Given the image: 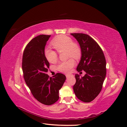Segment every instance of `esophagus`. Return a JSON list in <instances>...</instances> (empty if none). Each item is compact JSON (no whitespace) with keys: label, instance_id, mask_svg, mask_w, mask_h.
Listing matches in <instances>:
<instances>
[{"label":"esophagus","instance_id":"34e87169","mask_svg":"<svg viewBox=\"0 0 127 127\" xmlns=\"http://www.w3.org/2000/svg\"><path fill=\"white\" fill-rule=\"evenodd\" d=\"M65 76H66V78H69V77L73 76V75H72V74H66Z\"/></svg>","mask_w":127,"mask_h":127}]
</instances>
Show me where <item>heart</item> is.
<instances>
[{
    "label": "heart",
    "instance_id": "obj_1",
    "mask_svg": "<svg viewBox=\"0 0 127 127\" xmlns=\"http://www.w3.org/2000/svg\"><path fill=\"white\" fill-rule=\"evenodd\" d=\"M51 44L58 52L66 51V55L68 57L79 59L81 56V50L78 46L74 44L72 39L66 35H60L54 39ZM45 58L50 63H55L57 60L58 55L55 51L49 47L45 48L44 50ZM75 65V62L72 59L61 62L57 66L59 71L68 73L70 72Z\"/></svg>",
    "mask_w": 127,
    "mask_h": 127
}]
</instances>
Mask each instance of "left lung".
Masks as SVG:
<instances>
[{
	"mask_svg": "<svg viewBox=\"0 0 127 127\" xmlns=\"http://www.w3.org/2000/svg\"><path fill=\"white\" fill-rule=\"evenodd\" d=\"M71 35L79 42L81 51V60L76 70L77 71L84 70L86 73L83 77L75 74L74 92L80 100L89 102L93 100L101 91L106 74V60L100 47L88 35Z\"/></svg>",
	"mask_w": 127,
	"mask_h": 127,
	"instance_id": "obj_1",
	"label": "left lung"
}]
</instances>
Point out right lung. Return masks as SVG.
Returning a JSON list of instances; mask_svg holds the SVG:
<instances>
[{
    "label": "right lung",
    "instance_id": "1",
    "mask_svg": "<svg viewBox=\"0 0 127 127\" xmlns=\"http://www.w3.org/2000/svg\"><path fill=\"white\" fill-rule=\"evenodd\" d=\"M51 35H40L26 47L22 58V70L27 85L37 101L52 105L59 99V91L66 80L65 75L57 73L52 77L46 74L50 63L45 58L44 50Z\"/></svg>",
    "mask_w": 127,
    "mask_h": 127
}]
</instances>
